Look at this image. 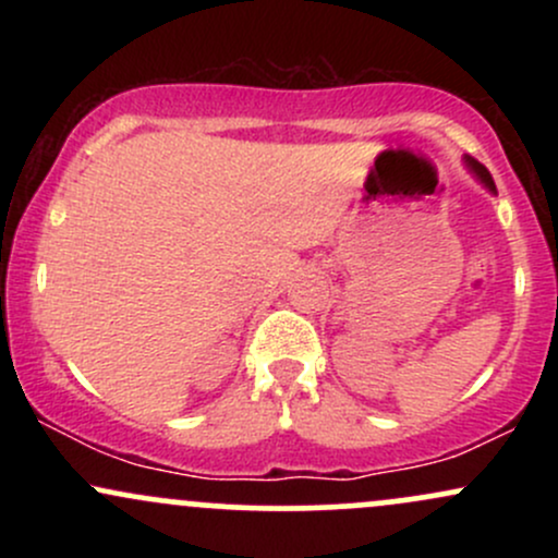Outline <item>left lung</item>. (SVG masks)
<instances>
[{
  "label": "left lung",
  "mask_w": 558,
  "mask_h": 558,
  "mask_svg": "<svg viewBox=\"0 0 558 558\" xmlns=\"http://www.w3.org/2000/svg\"><path fill=\"white\" fill-rule=\"evenodd\" d=\"M466 168H470L472 172H475V175L480 178V183L485 185V189L490 191V194H496V183H493V178H490V172L483 168V165L477 162V159H472V157H466Z\"/></svg>",
  "instance_id": "1"
}]
</instances>
